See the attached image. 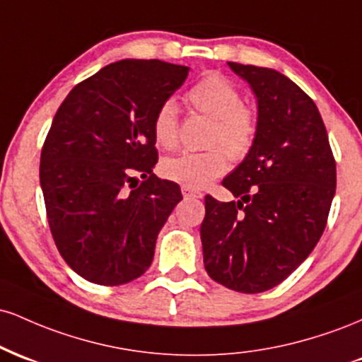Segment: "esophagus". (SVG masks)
Wrapping results in <instances>:
<instances>
[{"label":"esophagus","instance_id":"obj_1","mask_svg":"<svg viewBox=\"0 0 362 362\" xmlns=\"http://www.w3.org/2000/svg\"><path fill=\"white\" fill-rule=\"evenodd\" d=\"M182 194H184V197H192V199H201L202 192H199V190H194V189H187V187H182Z\"/></svg>","mask_w":362,"mask_h":362}]
</instances>
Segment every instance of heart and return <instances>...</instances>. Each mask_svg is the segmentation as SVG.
Returning <instances> with one entry per match:
<instances>
[{"label": "heart", "instance_id": "1", "mask_svg": "<svg viewBox=\"0 0 362 362\" xmlns=\"http://www.w3.org/2000/svg\"><path fill=\"white\" fill-rule=\"evenodd\" d=\"M187 102L195 112L211 119L207 146L199 153H180L165 158L160 172L167 180L187 189H201L228 168V156L243 160L252 151L259 134V115L242 102L240 90L221 74H207L187 91ZM153 138L163 149L178 143V109L173 100H165L153 115Z\"/></svg>", "mask_w": 362, "mask_h": 362}]
</instances>
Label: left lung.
I'll list each match as a JSON object with an SVG mask.
<instances>
[{
  "label": "left lung",
  "mask_w": 362,
  "mask_h": 362,
  "mask_svg": "<svg viewBox=\"0 0 362 362\" xmlns=\"http://www.w3.org/2000/svg\"><path fill=\"white\" fill-rule=\"evenodd\" d=\"M259 105L252 151L223 180L238 202L206 195L201 224L211 279L238 293H264L288 279L327 226L337 185L322 115L296 83L276 69L228 62Z\"/></svg>",
  "instance_id": "left-lung-1"
}]
</instances>
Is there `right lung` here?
<instances>
[{
  "instance_id": "right-lung-1",
  "label": "right lung",
  "mask_w": 362,
  "mask_h": 362,
  "mask_svg": "<svg viewBox=\"0 0 362 362\" xmlns=\"http://www.w3.org/2000/svg\"><path fill=\"white\" fill-rule=\"evenodd\" d=\"M187 74V66L158 59L112 62L78 83L54 115L40 185L57 250L83 279L120 286L151 265L182 199L175 182L153 173V115Z\"/></svg>"
}]
</instances>
